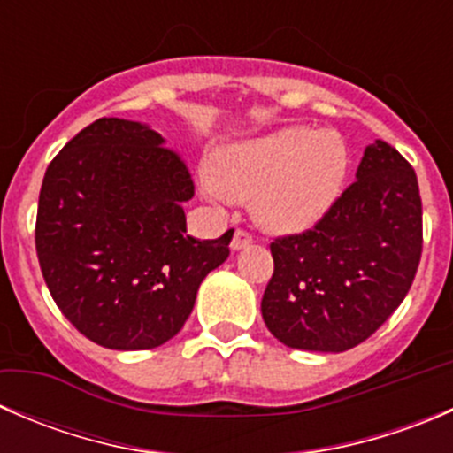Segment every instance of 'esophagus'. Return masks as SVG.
Listing matches in <instances>:
<instances>
[{
    "mask_svg": "<svg viewBox=\"0 0 453 453\" xmlns=\"http://www.w3.org/2000/svg\"><path fill=\"white\" fill-rule=\"evenodd\" d=\"M252 243H254V239H252V234H250V232L236 230L234 236H232V241H230V248H232V252H239V250L250 248Z\"/></svg>",
    "mask_w": 453,
    "mask_h": 453,
    "instance_id": "34e87169",
    "label": "esophagus"
}]
</instances>
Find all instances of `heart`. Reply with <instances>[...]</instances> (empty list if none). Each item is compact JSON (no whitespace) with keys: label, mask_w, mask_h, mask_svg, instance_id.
<instances>
[{"label":"heart","mask_w":453,"mask_h":453,"mask_svg":"<svg viewBox=\"0 0 453 453\" xmlns=\"http://www.w3.org/2000/svg\"><path fill=\"white\" fill-rule=\"evenodd\" d=\"M350 153L331 129L291 125L226 146L212 157L205 197L252 203L272 232H304L322 221L346 188Z\"/></svg>","instance_id":"1"}]
</instances>
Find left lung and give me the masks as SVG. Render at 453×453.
Segmentation results:
<instances>
[{
  "label": "left lung",
  "instance_id": "obj_1",
  "mask_svg": "<svg viewBox=\"0 0 453 453\" xmlns=\"http://www.w3.org/2000/svg\"><path fill=\"white\" fill-rule=\"evenodd\" d=\"M331 212L269 248L273 276L260 311L289 349L344 353L403 303L423 250L417 173L388 142L368 144Z\"/></svg>",
  "mask_w": 453,
  "mask_h": 453
}]
</instances>
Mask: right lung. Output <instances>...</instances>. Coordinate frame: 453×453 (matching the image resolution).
Returning a JSON list of instances; mask_svg holds the SVG:
<instances>
[{"label": "right lung", "mask_w": 453, "mask_h": 453, "mask_svg": "<svg viewBox=\"0 0 453 453\" xmlns=\"http://www.w3.org/2000/svg\"><path fill=\"white\" fill-rule=\"evenodd\" d=\"M193 195L180 155L142 122L100 118L50 162L36 256L54 303L85 337L149 350L181 331L234 234L188 236L181 203Z\"/></svg>", "instance_id": "obj_1"}]
</instances>
